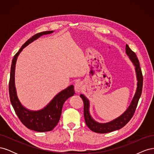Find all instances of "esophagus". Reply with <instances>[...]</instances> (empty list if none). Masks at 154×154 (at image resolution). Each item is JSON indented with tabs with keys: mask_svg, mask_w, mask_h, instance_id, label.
Listing matches in <instances>:
<instances>
[{
	"mask_svg": "<svg viewBox=\"0 0 154 154\" xmlns=\"http://www.w3.org/2000/svg\"><path fill=\"white\" fill-rule=\"evenodd\" d=\"M74 89L76 92H81L83 89V83L82 82H77L74 86Z\"/></svg>",
	"mask_w": 154,
	"mask_h": 154,
	"instance_id": "obj_1",
	"label": "esophagus"
}]
</instances>
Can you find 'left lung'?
Wrapping results in <instances>:
<instances>
[{
  "label": "left lung",
  "instance_id": "1",
  "mask_svg": "<svg viewBox=\"0 0 154 154\" xmlns=\"http://www.w3.org/2000/svg\"><path fill=\"white\" fill-rule=\"evenodd\" d=\"M126 53L128 56L130 60H131V62L133 63L134 66H135L137 80V87L132 102L130 103V105L128 107L127 110L123 114L119 116L118 118L111 121V122L109 123H100L97 122L91 116L89 112V101H88V100L83 94L80 95V97H82L83 101V105H84V107H83V114H84L85 123L87 127L93 132L100 134H105L112 132L114 131V130H119L123 128L131 119L135 112V110L136 109L139 100L140 98L142 93L143 82V74L140 68V66H139V60L136 53L130 49L127 44L126 45Z\"/></svg>",
  "mask_w": 154,
  "mask_h": 154
}]
</instances>
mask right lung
Wrapping results in <instances>:
<instances>
[{"instance_id":"add662e5","label":"right lung","mask_w":154,"mask_h":154,"mask_svg":"<svg viewBox=\"0 0 154 154\" xmlns=\"http://www.w3.org/2000/svg\"><path fill=\"white\" fill-rule=\"evenodd\" d=\"M53 32V31L41 32L32 36L31 38L26 41L17 54L14 56L11 67L9 92L11 105L20 122L27 128L39 132L51 131L57 125L61 116L64 102L75 93L74 86L72 85H70L66 89L60 92L44 109L37 111L28 110L21 104L17 94L15 83V65L18 56L23 49L41 36L52 33Z\"/></svg>"}]
</instances>
